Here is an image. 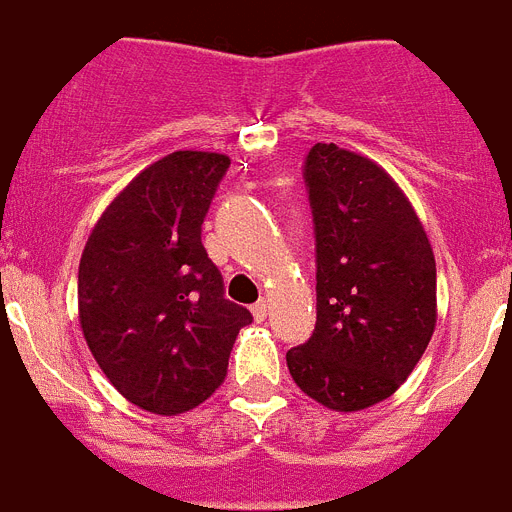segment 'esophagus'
Wrapping results in <instances>:
<instances>
[{"label": "esophagus", "instance_id": "obj_1", "mask_svg": "<svg viewBox=\"0 0 512 512\" xmlns=\"http://www.w3.org/2000/svg\"><path fill=\"white\" fill-rule=\"evenodd\" d=\"M267 312H269V304L261 298V301H256V304L251 306V314H253V320L256 322H264L267 320Z\"/></svg>", "mask_w": 512, "mask_h": 512}]
</instances>
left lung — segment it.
Here are the masks:
<instances>
[{
  "mask_svg": "<svg viewBox=\"0 0 512 512\" xmlns=\"http://www.w3.org/2000/svg\"><path fill=\"white\" fill-rule=\"evenodd\" d=\"M304 179L317 237V325L288 351V370L327 410H367L402 386L431 341V240L402 187L365 155L317 142Z\"/></svg>",
  "mask_w": 512,
  "mask_h": 512,
  "instance_id": "obj_1",
  "label": "left lung"
}]
</instances>
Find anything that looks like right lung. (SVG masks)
<instances>
[{
    "label": "right lung",
    "mask_w": 512,
    "mask_h": 512,
    "mask_svg": "<svg viewBox=\"0 0 512 512\" xmlns=\"http://www.w3.org/2000/svg\"><path fill=\"white\" fill-rule=\"evenodd\" d=\"M230 158L177 150L110 200L79 264V322L92 357L140 410L179 415L227 378L251 312L224 298L200 224Z\"/></svg>",
    "instance_id": "right-lung-1"
}]
</instances>
